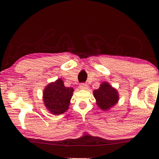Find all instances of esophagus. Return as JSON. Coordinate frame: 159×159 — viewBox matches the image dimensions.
<instances>
[{"label":"esophagus","mask_w":159,"mask_h":159,"mask_svg":"<svg viewBox=\"0 0 159 159\" xmlns=\"http://www.w3.org/2000/svg\"><path fill=\"white\" fill-rule=\"evenodd\" d=\"M80 88L82 90H86V89L88 88V85L85 83H81L80 84Z\"/></svg>","instance_id":"esophagus-1"}]
</instances>
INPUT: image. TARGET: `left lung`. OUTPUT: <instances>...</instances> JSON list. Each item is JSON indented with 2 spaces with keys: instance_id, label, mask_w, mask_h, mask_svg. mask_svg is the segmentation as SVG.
I'll return each mask as SVG.
<instances>
[{
  "instance_id": "obj_1",
  "label": "left lung",
  "mask_w": 159,
  "mask_h": 159,
  "mask_svg": "<svg viewBox=\"0 0 159 159\" xmlns=\"http://www.w3.org/2000/svg\"><path fill=\"white\" fill-rule=\"evenodd\" d=\"M93 95L98 106L104 111L109 110L119 101L117 90L106 82H103L98 89L93 91Z\"/></svg>"
}]
</instances>
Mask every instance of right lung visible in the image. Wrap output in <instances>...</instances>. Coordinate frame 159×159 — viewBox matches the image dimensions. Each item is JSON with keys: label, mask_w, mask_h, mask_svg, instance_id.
I'll return each mask as SVG.
<instances>
[{"label": "right lung", "mask_w": 159, "mask_h": 159, "mask_svg": "<svg viewBox=\"0 0 159 159\" xmlns=\"http://www.w3.org/2000/svg\"><path fill=\"white\" fill-rule=\"evenodd\" d=\"M72 88L64 86L61 79H58L45 87L43 90V101L47 109L54 115L66 111L73 95Z\"/></svg>", "instance_id": "obj_1"}]
</instances>
